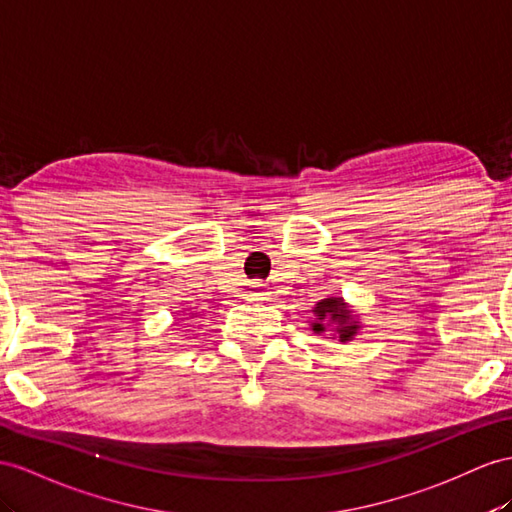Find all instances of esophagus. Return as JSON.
Wrapping results in <instances>:
<instances>
[{"label": "esophagus", "mask_w": 512, "mask_h": 512, "mask_svg": "<svg viewBox=\"0 0 512 512\" xmlns=\"http://www.w3.org/2000/svg\"><path fill=\"white\" fill-rule=\"evenodd\" d=\"M251 298H253V300H268V298H270V294L266 292V287H264V285L253 283V285H251Z\"/></svg>", "instance_id": "1"}]
</instances>
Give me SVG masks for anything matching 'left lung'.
I'll return each instance as SVG.
<instances>
[{
	"instance_id": "obj_1",
	"label": "left lung",
	"mask_w": 512,
	"mask_h": 512,
	"mask_svg": "<svg viewBox=\"0 0 512 512\" xmlns=\"http://www.w3.org/2000/svg\"><path fill=\"white\" fill-rule=\"evenodd\" d=\"M313 311H316V316H318L316 322H311L313 331L316 333H322L324 326L333 324L335 331L339 333V339H342V342H348V339L359 329V324L352 322L350 311L346 309L342 298H324L322 303L313 307Z\"/></svg>"
}]
</instances>
